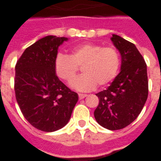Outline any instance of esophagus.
I'll use <instances>...</instances> for the list:
<instances>
[{
    "label": "esophagus",
    "mask_w": 161,
    "mask_h": 161,
    "mask_svg": "<svg viewBox=\"0 0 161 161\" xmlns=\"http://www.w3.org/2000/svg\"><path fill=\"white\" fill-rule=\"evenodd\" d=\"M79 99H84V98H86V96H87V95H86V94H79Z\"/></svg>",
    "instance_id": "esophagus-1"
}]
</instances>
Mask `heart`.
<instances>
[{
	"mask_svg": "<svg viewBox=\"0 0 161 161\" xmlns=\"http://www.w3.org/2000/svg\"><path fill=\"white\" fill-rule=\"evenodd\" d=\"M54 71L59 79L71 82L81 66V75L71 83V88L90 91L107 86L116 77L120 67V56L114 47L86 42L73 47L70 55L58 53L54 60Z\"/></svg>",
	"mask_w": 161,
	"mask_h": 161,
	"instance_id": "obj_1",
	"label": "heart"
}]
</instances>
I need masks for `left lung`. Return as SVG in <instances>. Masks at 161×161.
Instances as JSON below:
<instances>
[{"instance_id": "8db88e82", "label": "left lung", "mask_w": 161, "mask_h": 161, "mask_svg": "<svg viewBox=\"0 0 161 161\" xmlns=\"http://www.w3.org/2000/svg\"><path fill=\"white\" fill-rule=\"evenodd\" d=\"M121 54V71L106 90L96 94L99 105L94 115L108 130L123 129L142 112L148 96L147 64L136 47L116 34L111 38Z\"/></svg>"}]
</instances>
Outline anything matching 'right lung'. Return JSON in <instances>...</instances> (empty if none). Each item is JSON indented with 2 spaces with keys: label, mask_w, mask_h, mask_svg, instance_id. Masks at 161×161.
Segmentation results:
<instances>
[{
  "label": "right lung",
  "mask_w": 161,
  "mask_h": 161,
  "mask_svg": "<svg viewBox=\"0 0 161 161\" xmlns=\"http://www.w3.org/2000/svg\"><path fill=\"white\" fill-rule=\"evenodd\" d=\"M68 38L48 35L25 49L15 66V98L25 119L42 131L66 125L78 95L62 83L54 71L58 47Z\"/></svg>",
  "instance_id": "obj_1"
}]
</instances>
